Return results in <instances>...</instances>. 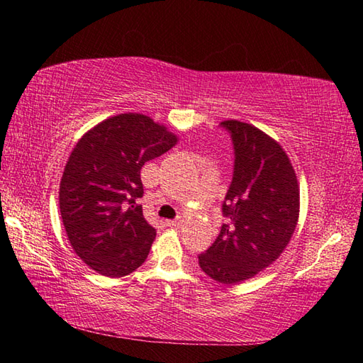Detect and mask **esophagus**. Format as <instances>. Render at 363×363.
I'll return each mask as SVG.
<instances>
[{
    "label": "esophagus",
    "instance_id": "obj_1",
    "mask_svg": "<svg viewBox=\"0 0 363 363\" xmlns=\"http://www.w3.org/2000/svg\"><path fill=\"white\" fill-rule=\"evenodd\" d=\"M182 223H184V219H182V218H176V219H169V220H167V224H168L169 227H174V229H179V227L182 225Z\"/></svg>",
    "mask_w": 363,
    "mask_h": 363
}]
</instances>
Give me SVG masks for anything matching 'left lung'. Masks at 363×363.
<instances>
[{"label":"left lung","mask_w":363,"mask_h":363,"mask_svg":"<svg viewBox=\"0 0 363 363\" xmlns=\"http://www.w3.org/2000/svg\"><path fill=\"white\" fill-rule=\"evenodd\" d=\"M235 163L216 240L199 256L219 284H238L269 267L290 243L299 218V184L277 140L250 123L225 120Z\"/></svg>","instance_id":"1"}]
</instances>
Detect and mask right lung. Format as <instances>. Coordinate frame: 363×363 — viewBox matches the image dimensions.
Wrapping results in <instances>:
<instances>
[{"label":"right lung","instance_id":"add662e5","mask_svg":"<svg viewBox=\"0 0 363 363\" xmlns=\"http://www.w3.org/2000/svg\"><path fill=\"white\" fill-rule=\"evenodd\" d=\"M176 144V134L150 116L120 113L91 128L72 150L60 216L73 251L96 272L125 277L147 259L157 230L138 205L140 169Z\"/></svg>","mask_w":363,"mask_h":363}]
</instances>
